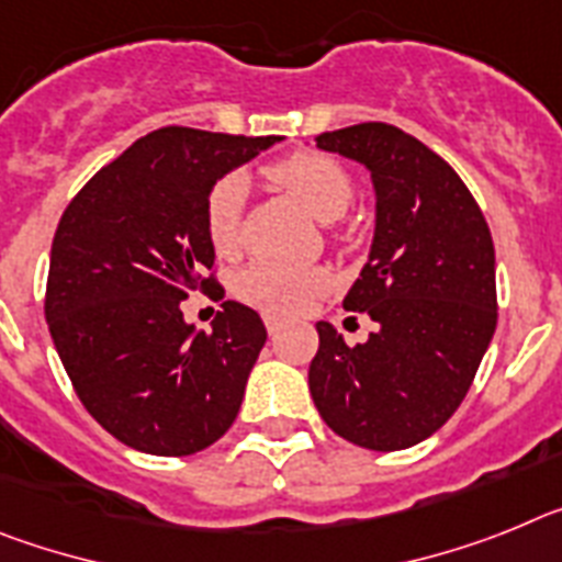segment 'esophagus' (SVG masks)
I'll use <instances>...</instances> for the list:
<instances>
[{
    "label": "esophagus",
    "mask_w": 562,
    "mask_h": 562,
    "mask_svg": "<svg viewBox=\"0 0 562 562\" xmlns=\"http://www.w3.org/2000/svg\"><path fill=\"white\" fill-rule=\"evenodd\" d=\"M262 319H266V328H268V334L274 336V334H280V328H282V319L280 316H271V314H266L262 316Z\"/></svg>",
    "instance_id": "1"
}]
</instances>
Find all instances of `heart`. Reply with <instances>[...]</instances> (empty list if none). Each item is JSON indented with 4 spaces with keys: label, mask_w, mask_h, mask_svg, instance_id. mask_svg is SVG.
Segmentation results:
<instances>
[{
    "label": "heart",
    "mask_w": 562,
    "mask_h": 562,
    "mask_svg": "<svg viewBox=\"0 0 562 562\" xmlns=\"http://www.w3.org/2000/svg\"><path fill=\"white\" fill-rule=\"evenodd\" d=\"M266 178L285 189L314 217L330 223L348 212L353 203V178L336 158L314 149H300L288 158L266 166ZM243 200H246V180L240 175H223L206 194L203 203V228L209 246L217 257L228 260L243 248ZM330 274L325 268H280L268 262H251L234 277V296L251 308L266 314H296L325 294Z\"/></svg>",
    "instance_id": "heart-1"
}]
</instances>
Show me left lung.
Segmentation results:
<instances>
[{
	"label": "left lung",
	"mask_w": 562,
	"mask_h": 562,
	"mask_svg": "<svg viewBox=\"0 0 562 562\" xmlns=\"http://www.w3.org/2000/svg\"><path fill=\"white\" fill-rule=\"evenodd\" d=\"M316 146L373 175V248L345 311L368 314L379 330L350 348L319 322L311 396L345 441L407 450L461 407L495 334L490 226L456 169L398 126L353 124L316 135Z\"/></svg>",
	"instance_id": "8db88e82"
}]
</instances>
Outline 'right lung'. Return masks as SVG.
<instances>
[{
    "label": "right lung",
    "instance_id": "right-lung-1",
    "mask_svg": "<svg viewBox=\"0 0 562 562\" xmlns=\"http://www.w3.org/2000/svg\"><path fill=\"white\" fill-rule=\"evenodd\" d=\"M277 140L164 126L101 166L58 221L47 328L87 413L133 450L194 456L240 413L266 345L260 314L226 300L206 334L180 300L223 291L203 228L209 189Z\"/></svg>",
    "mask_w": 562,
    "mask_h": 562
}]
</instances>
